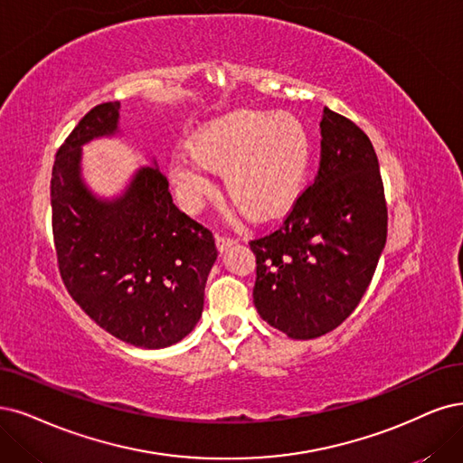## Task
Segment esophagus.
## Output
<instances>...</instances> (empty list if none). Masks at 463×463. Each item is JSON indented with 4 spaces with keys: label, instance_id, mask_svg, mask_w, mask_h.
<instances>
[{
    "label": "esophagus",
    "instance_id": "34e87169",
    "mask_svg": "<svg viewBox=\"0 0 463 463\" xmlns=\"http://www.w3.org/2000/svg\"><path fill=\"white\" fill-rule=\"evenodd\" d=\"M215 244H217V250H219V251H225V250H229L232 244H236V241H234V238H231V236L215 234Z\"/></svg>",
    "mask_w": 463,
    "mask_h": 463
}]
</instances>
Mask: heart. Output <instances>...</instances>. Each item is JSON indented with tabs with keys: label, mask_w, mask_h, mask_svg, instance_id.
<instances>
[{
	"label": "heart",
	"mask_w": 463,
	"mask_h": 463,
	"mask_svg": "<svg viewBox=\"0 0 463 463\" xmlns=\"http://www.w3.org/2000/svg\"><path fill=\"white\" fill-rule=\"evenodd\" d=\"M311 135L294 114L234 109L202 124L186 139V154L169 165L181 202L194 210L210 193V171L253 219L284 213L299 196L311 164Z\"/></svg>",
	"instance_id": "obj_1"
}]
</instances>
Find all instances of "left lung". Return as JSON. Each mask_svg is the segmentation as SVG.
<instances>
[{
  "label": "left lung",
  "mask_w": 463,
  "mask_h": 463,
  "mask_svg": "<svg viewBox=\"0 0 463 463\" xmlns=\"http://www.w3.org/2000/svg\"><path fill=\"white\" fill-rule=\"evenodd\" d=\"M320 167L282 225L250 242L253 303L292 339L332 332L361 303L387 241V203L368 135L324 109Z\"/></svg>",
  "instance_id": "left-lung-1"
}]
</instances>
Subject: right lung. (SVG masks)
Returning <instances> with one entry per match:
<instances>
[{"label": "right lung", "mask_w": 463, "mask_h": 463, "mask_svg": "<svg viewBox=\"0 0 463 463\" xmlns=\"http://www.w3.org/2000/svg\"><path fill=\"white\" fill-rule=\"evenodd\" d=\"M119 102L85 114L51 174L53 241L68 294L102 330L162 349L193 332L217 260L213 234L183 213L162 171L145 165L122 196L97 198L81 179V146L116 135Z\"/></svg>", "instance_id": "add662e5"}]
</instances>
